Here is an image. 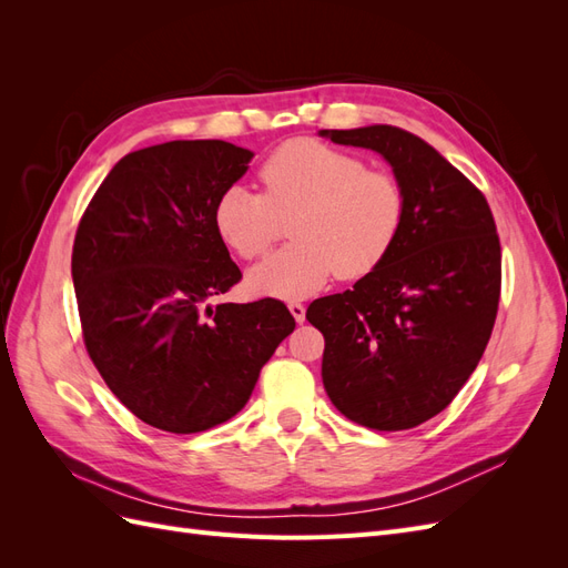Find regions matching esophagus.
Returning a JSON list of instances; mask_svg holds the SVG:
<instances>
[{
	"label": "esophagus",
	"mask_w": 568,
	"mask_h": 568,
	"mask_svg": "<svg viewBox=\"0 0 568 568\" xmlns=\"http://www.w3.org/2000/svg\"><path fill=\"white\" fill-rule=\"evenodd\" d=\"M288 311L294 315V320L301 324L305 322V305L301 301H288Z\"/></svg>",
	"instance_id": "34e87169"
}]
</instances>
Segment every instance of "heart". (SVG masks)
Segmentation results:
<instances>
[{"mask_svg": "<svg viewBox=\"0 0 568 568\" xmlns=\"http://www.w3.org/2000/svg\"><path fill=\"white\" fill-rule=\"evenodd\" d=\"M261 194L227 186L213 205V227L242 261L263 257L284 234L294 239L251 270L248 286L263 296L313 294L334 274L363 280L398 244L407 196L384 168L315 140H291L257 170Z\"/></svg>", "mask_w": 568, "mask_h": 568, "instance_id": "b5f03b06", "label": "heart"}]
</instances>
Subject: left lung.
Here are the masks:
<instances>
[{
  "instance_id": "1",
  "label": "left lung",
  "mask_w": 568,
  "mask_h": 568,
  "mask_svg": "<svg viewBox=\"0 0 568 568\" xmlns=\"http://www.w3.org/2000/svg\"><path fill=\"white\" fill-rule=\"evenodd\" d=\"M322 134L379 151L407 196L386 261L307 307L324 336L322 382L351 422L415 428L455 400L490 341L503 286L495 217L484 192L415 134L390 125Z\"/></svg>"
}]
</instances>
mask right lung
<instances>
[{
    "mask_svg": "<svg viewBox=\"0 0 568 568\" xmlns=\"http://www.w3.org/2000/svg\"><path fill=\"white\" fill-rule=\"evenodd\" d=\"M251 159L222 140L132 151L80 217L71 267L84 348L115 398L161 432L232 419L296 326L277 298L213 305L242 280L213 205Z\"/></svg>",
    "mask_w": 568,
    "mask_h": 568,
    "instance_id": "1",
    "label": "right lung"
}]
</instances>
